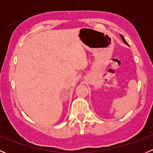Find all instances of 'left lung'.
<instances>
[{
	"instance_id": "left-lung-1",
	"label": "left lung",
	"mask_w": 153,
	"mask_h": 153,
	"mask_svg": "<svg viewBox=\"0 0 153 153\" xmlns=\"http://www.w3.org/2000/svg\"><path fill=\"white\" fill-rule=\"evenodd\" d=\"M120 36H121V38H122V41H124V42L125 43V44H126V45H128V44H127V43H126V41H125V39H124V36H123V35H120Z\"/></svg>"
}]
</instances>
